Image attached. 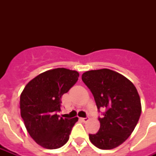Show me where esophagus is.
Wrapping results in <instances>:
<instances>
[{"mask_svg":"<svg viewBox=\"0 0 156 156\" xmlns=\"http://www.w3.org/2000/svg\"><path fill=\"white\" fill-rule=\"evenodd\" d=\"M80 120L83 121V122H87V121H88L89 118H88V117H82V118H80Z\"/></svg>","mask_w":156,"mask_h":156,"instance_id":"obj_1","label":"esophagus"}]
</instances>
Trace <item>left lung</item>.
<instances>
[{"mask_svg":"<svg viewBox=\"0 0 156 156\" xmlns=\"http://www.w3.org/2000/svg\"><path fill=\"white\" fill-rule=\"evenodd\" d=\"M82 80L92 93L100 128L89 138L96 147L109 150L118 147L130 136L140 117L142 107L138 90L126 77L108 69L85 72Z\"/></svg>","mask_w":156,"mask_h":156,"instance_id":"1","label":"left lung"}]
</instances>
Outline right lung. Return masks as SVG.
I'll list each match as a JSON object with an SVG mask.
<instances>
[{"label": "right lung", "mask_w": 156, "mask_h": 156, "mask_svg": "<svg viewBox=\"0 0 156 156\" xmlns=\"http://www.w3.org/2000/svg\"><path fill=\"white\" fill-rule=\"evenodd\" d=\"M77 71L54 69L40 73L26 86L20 96L21 116L30 136L47 149L64 146L78 117L62 118L61 97L78 79Z\"/></svg>", "instance_id": "add662e5"}]
</instances>
